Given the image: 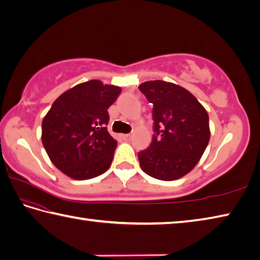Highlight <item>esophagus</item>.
Segmentation results:
<instances>
[{
	"instance_id": "obj_1",
	"label": "esophagus",
	"mask_w": 260,
	"mask_h": 260,
	"mask_svg": "<svg viewBox=\"0 0 260 260\" xmlns=\"http://www.w3.org/2000/svg\"><path fill=\"white\" fill-rule=\"evenodd\" d=\"M122 138L124 140H130L131 138V135L130 134H125V135H122Z\"/></svg>"
}]
</instances>
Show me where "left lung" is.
<instances>
[{"instance_id": "1", "label": "left lung", "mask_w": 260, "mask_h": 260, "mask_svg": "<svg viewBox=\"0 0 260 260\" xmlns=\"http://www.w3.org/2000/svg\"><path fill=\"white\" fill-rule=\"evenodd\" d=\"M153 104L154 135L149 147L138 153L140 167L160 180L179 179L198 165L210 139L209 115L188 90L166 81L138 86Z\"/></svg>"}]
</instances>
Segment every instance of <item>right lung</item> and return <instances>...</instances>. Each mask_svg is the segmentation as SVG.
Listing matches in <instances>:
<instances>
[{"label": "right lung", "mask_w": 260, "mask_h": 260, "mask_svg": "<svg viewBox=\"0 0 260 260\" xmlns=\"http://www.w3.org/2000/svg\"><path fill=\"white\" fill-rule=\"evenodd\" d=\"M120 93V86L91 80L54 100L43 118L42 143L62 174L85 180L108 170L117 142L107 131V109Z\"/></svg>", "instance_id": "obj_1"}]
</instances>
